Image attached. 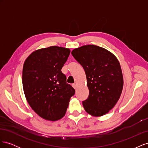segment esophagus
Returning a JSON list of instances; mask_svg holds the SVG:
<instances>
[{
	"instance_id": "obj_1",
	"label": "esophagus",
	"mask_w": 148,
	"mask_h": 148,
	"mask_svg": "<svg viewBox=\"0 0 148 148\" xmlns=\"http://www.w3.org/2000/svg\"><path fill=\"white\" fill-rule=\"evenodd\" d=\"M72 86L73 87V88L76 89V88H77V85H76V84H72Z\"/></svg>"
}]
</instances>
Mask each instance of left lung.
Segmentation results:
<instances>
[{
	"instance_id": "obj_1",
	"label": "left lung",
	"mask_w": 148,
	"mask_h": 148,
	"mask_svg": "<svg viewBox=\"0 0 148 148\" xmlns=\"http://www.w3.org/2000/svg\"><path fill=\"white\" fill-rule=\"evenodd\" d=\"M83 66L87 78L89 96L83 101L84 110L94 116L109 112L116 104L123 89V76L117 58L106 49L86 45L71 52Z\"/></svg>"
}]
</instances>
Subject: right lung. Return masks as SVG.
<instances>
[{
    "label": "right lung",
    "mask_w": 148,
    "mask_h": 148,
    "mask_svg": "<svg viewBox=\"0 0 148 148\" xmlns=\"http://www.w3.org/2000/svg\"><path fill=\"white\" fill-rule=\"evenodd\" d=\"M70 53L69 49L51 46L33 52L24 63L22 82L26 98L44 119L63 117L75 93L61 71Z\"/></svg>",
    "instance_id": "add662e5"
}]
</instances>
